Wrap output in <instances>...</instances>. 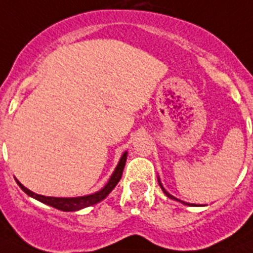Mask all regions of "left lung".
<instances>
[{"label": "left lung", "instance_id": "left-lung-1", "mask_svg": "<svg viewBox=\"0 0 253 253\" xmlns=\"http://www.w3.org/2000/svg\"><path fill=\"white\" fill-rule=\"evenodd\" d=\"M158 184H159V186H161V189H162V190H163V193H165V194H166V195H167V197H169V198L173 199V201H179V202L184 203V205H186V206H201V205H194V203H186V202H182V201H180V199L175 198V197H173V195H171V194H169V192H167L166 189L163 188V185H162V182H161V180H159V177H158Z\"/></svg>", "mask_w": 253, "mask_h": 253}]
</instances>
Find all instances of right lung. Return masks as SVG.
Listing matches in <instances>:
<instances>
[{"label": "right lung", "instance_id": "1", "mask_svg": "<svg viewBox=\"0 0 253 253\" xmlns=\"http://www.w3.org/2000/svg\"><path fill=\"white\" fill-rule=\"evenodd\" d=\"M126 159H127V152H125L122 154V157H121L120 162H118V165H117L116 169H114L112 176H110L109 181L105 184V186H104L103 189H100L99 192L94 193V194L84 195V197L58 198V197H46V195L36 194V193H33L32 190L25 188V186L23 185L22 182L19 181L18 179H15V180H16L18 185L22 188V190L25 193V194H28L29 197L37 199V201L44 203V205L51 206V207H54V209L60 210V211H65V212L78 211V210H82L84 209V207H90V206L92 205H96V203H99L100 201H103L104 198H107V195L109 194L114 188H116V185L118 184L121 177H122L123 169H125V165H126Z\"/></svg>", "mask_w": 253, "mask_h": 253}]
</instances>
